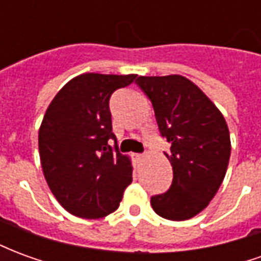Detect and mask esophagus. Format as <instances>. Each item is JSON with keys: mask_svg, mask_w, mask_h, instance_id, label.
Masks as SVG:
<instances>
[{"mask_svg": "<svg viewBox=\"0 0 261 261\" xmlns=\"http://www.w3.org/2000/svg\"><path fill=\"white\" fill-rule=\"evenodd\" d=\"M131 156H133V159H134L136 162H140V161H141V159H142L141 153H133Z\"/></svg>", "mask_w": 261, "mask_h": 261, "instance_id": "esophagus-1", "label": "esophagus"}]
</instances>
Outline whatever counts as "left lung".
<instances>
[{
	"instance_id": "left-lung-1",
	"label": "left lung",
	"mask_w": 261,
	"mask_h": 261,
	"mask_svg": "<svg viewBox=\"0 0 261 261\" xmlns=\"http://www.w3.org/2000/svg\"><path fill=\"white\" fill-rule=\"evenodd\" d=\"M152 103L173 180L164 194L151 197L162 218L185 221L201 213L218 192L228 169L230 137L224 116L205 93L181 75L138 76Z\"/></svg>"
}]
</instances>
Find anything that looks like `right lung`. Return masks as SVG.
<instances>
[{"mask_svg":"<svg viewBox=\"0 0 261 261\" xmlns=\"http://www.w3.org/2000/svg\"><path fill=\"white\" fill-rule=\"evenodd\" d=\"M136 74H82L65 84L48 105L39 130V153L50 190L81 218H103L120 205L133 181L130 158L119 152L109 100Z\"/></svg>","mask_w":261,"mask_h":261,"instance_id":"right-lung-1","label":"right lung"}]
</instances>
